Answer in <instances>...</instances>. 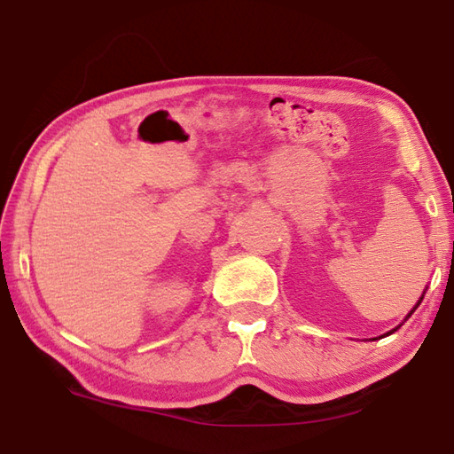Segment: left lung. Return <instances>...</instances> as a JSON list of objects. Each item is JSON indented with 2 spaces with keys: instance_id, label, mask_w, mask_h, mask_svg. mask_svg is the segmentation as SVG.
Returning a JSON list of instances; mask_svg holds the SVG:
<instances>
[{
  "instance_id": "1",
  "label": "left lung",
  "mask_w": 454,
  "mask_h": 454,
  "mask_svg": "<svg viewBox=\"0 0 454 454\" xmlns=\"http://www.w3.org/2000/svg\"><path fill=\"white\" fill-rule=\"evenodd\" d=\"M419 302H421V301H419ZM419 302H418V306H419Z\"/></svg>"
}]
</instances>
